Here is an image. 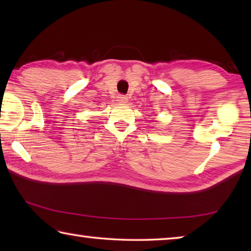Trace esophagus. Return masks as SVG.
Returning a JSON list of instances; mask_svg holds the SVG:
<instances>
[{"label":"esophagus","mask_w":251,"mask_h":251,"mask_svg":"<svg viewBox=\"0 0 251 251\" xmlns=\"http://www.w3.org/2000/svg\"><path fill=\"white\" fill-rule=\"evenodd\" d=\"M117 101L120 104H126L127 101H128V97L125 96V95H118L117 96Z\"/></svg>","instance_id":"esophagus-1"}]
</instances>
